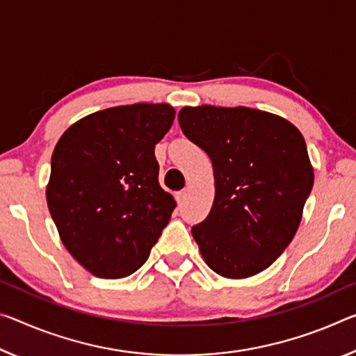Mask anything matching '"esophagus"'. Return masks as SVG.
Here are the masks:
<instances>
[{
    "instance_id": "obj_1",
    "label": "esophagus",
    "mask_w": 356,
    "mask_h": 356,
    "mask_svg": "<svg viewBox=\"0 0 356 356\" xmlns=\"http://www.w3.org/2000/svg\"><path fill=\"white\" fill-rule=\"evenodd\" d=\"M176 198H177V202H182L185 198H187V190L179 191V193L176 195Z\"/></svg>"
}]
</instances>
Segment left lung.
<instances>
[{
	"label": "left lung",
	"instance_id": "8db88e82",
	"mask_svg": "<svg viewBox=\"0 0 356 356\" xmlns=\"http://www.w3.org/2000/svg\"><path fill=\"white\" fill-rule=\"evenodd\" d=\"M179 125L216 179L211 212L191 228L202 258L228 279L261 273L291 242L314 187L302 134L250 107H184Z\"/></svg>",
	"mask_w": 356,
	"mask_h": 356
}]
</instances>
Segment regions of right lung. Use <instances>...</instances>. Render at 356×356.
Instances as JSON below:
<instances>
[{"label": "right lung", "instance_id": "add662e5", "mask_svg": "<svg viewBox=\"0 0 356 356\" xmlns=\"http://www.w3.org/2000/svg\"><path fill=\"white\" fill-rule=\"evenodd\" d=\"M169 104L109 107L67 128L50 161L47 206L67 252L101 279L147 261L176 201L160 187L155 145L171 128Z\"/></svg>", "mask_w": 356, "mask_h": 356}]
</instances>
